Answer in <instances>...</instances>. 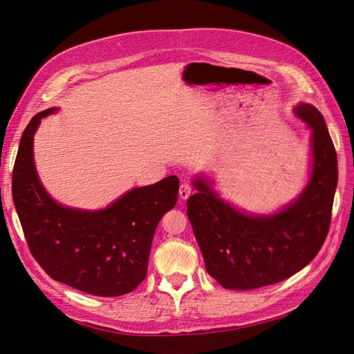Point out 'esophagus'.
<instances>
[{
  "mask_svg": "<svg viewBox=\"0 0 354 354\" xmlns=\"http://www.w3.org/2000/svg\"><path fill=\"white\" fill-rule=\"evenodd\" d=\"M191 194H192V188H191L189 183H187V182L180 183V187H179V196H180L182 199H187Z\"/></svg>",
  "mask_w": 354,
  "mask_h": 354,
  "instance_id": "esophagus-1",
  "label": "esophagus"
}]
</instances>
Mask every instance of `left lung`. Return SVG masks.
Segmentation results:
<instances>
[{
    "label": "left lung",
    "instance_id": "obj_1",
    "mask_svg": "<svg viewBox=\"0 0 354 354\" xmlns=\"http://www.w3.org/2000/svg\"><path fill=\"white\" fill-rule=\"evenodd\" d=\"M297 115L313 130V175L294 203L273 215H248L194 180L187 212L205 269L221 286L249 290L290 278L318 254L328 234L339 179L337 153L322 114L299 104Z\"/></svg>",
    "mask_w": 354,
    "mask_h": 354
}]
</instances>
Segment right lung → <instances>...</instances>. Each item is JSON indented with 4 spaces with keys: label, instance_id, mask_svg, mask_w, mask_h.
I'll return each mask as SVG.
<instances>
[{
    "label": "right lung",
    "instance_id": "1",
    "mask_svg": "<svg viewBox=\"0 0 354 354\" xmlns=\"http://www.w3.org/2000/svg\"><path fill=\"white\" fill-rule=\"evenodd\" d=\"M53 113L30 120L12 169V199L30 253L57 282L97 297L126 295L146 278L153 236L178 201L179 179L134 188L100 211L62 207L41 187L33 160V136Z\"/></svg>",
    "mask_w": 354,
    "mask_h": 354
}]
</instances>
